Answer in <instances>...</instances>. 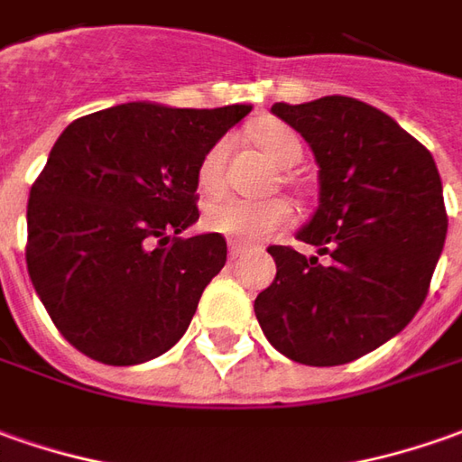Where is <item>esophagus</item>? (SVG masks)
<instances>
[{
	"label": "esophagus",
	"instance_id": "1",
	"mask_svg": "<svg viewBox=\"0 0 462 462\" xmlns=\"http://www.w3.org/2000/svg\"><path fill=\"white\" fill-rule=\"evenodd\" d=\"M245 253V247L243 245H235V243H230V260H237V257L243 255Z\"/></svg>",
	"mask_w": 462,
	"mask_h": 462
}]
</instances>
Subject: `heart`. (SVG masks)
Instances as JSON below:
<instances>
[{"instance_id": "heart-1", "label": "heart", "mask_w": 462, "mask_h": 462, "mask_svg": "<svg viewBox=\"0 0 462 462\" xmlns=\"http://www.w3.org/2000/svg\"><path fill=\"white\" fill-rule=\"evenodd\" d=\"M260 149L268 153V159L278 166H285L293 156L300 159V141L298 136L281 124H265L255 134ZM227 156V141H217L205 153L202 164L197 169V181L202 191H215L222 184V166ZM293 209L285 199H240L232 194H219L209 199L202 212L205 230L215 232L219 237L235 245H255L268 240L273 232L281 230L291 219Z\"/></svg>"}]
</instances>
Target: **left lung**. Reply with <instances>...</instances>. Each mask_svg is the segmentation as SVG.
Segmentation results:
<instances>
[{"label": "left lung", "instance_id": "left-lung-1", "mask_svg": "<svg viewBox=\"0 0 462 462\" xmlns=\"http://www.w3.org/2000/svg\"><path fill=\"white\" fill-rule=\"evenodd\" d=\"M319 164V207L298 230L319 255L271 245L275 281L255 298L265 338L288 359L337 366L397 337L428 296L448 215L432 153L369 103H275Z\"/></svg>", "mask_w": 462, "mask_h": 462}]
</instances>
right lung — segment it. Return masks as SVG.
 Segmentation results:
<instances>
[{
  "label": "right lung",
  "instance_id": "1",
  "mask_svg": "<svg viewBox=\"0 0 462 462\" xmlns=\"http://www.w3.org/2000/svg\"><path fill=\"white\" fill-rule=\"evenodd\" d=\"M253 106L136 100L83 116L47 156L27 202V271L52 323L96 362L162 356L189 328L227 260L199 219L197 169Z\"/></svg>",
  "mask_w": 462,
  "mask_h": 462
}]
</instances>
